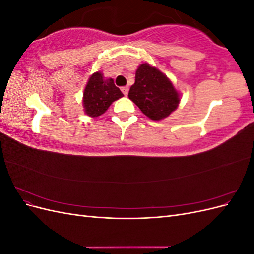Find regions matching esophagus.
Instances as JSON below:
<instances>
[{
    "mask_svg": "<svg viewBox=\"0 0 254 254\" xmlns=\"http://www.w3.org/2000/svg\"><path fill=\"white\" fill-rule=\"evenodd\" d=\"M121 90L123 92V94H124L125 96L128 94V92H129V88L128 87H123Z\"/></svg>",
    "mask_w": 254,
    "mask_h": 254,
    "instance_id": "esophagus-1",
    "label": "esophagus"
}]
</instances>
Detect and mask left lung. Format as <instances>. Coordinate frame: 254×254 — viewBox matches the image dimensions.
I'll use <instances>...</instances> for the list:
<instances>
[{
	"label": "left lung",
	"instance_id": "1",
	"mask_svg": "<svg viewBox=\"0 0 254 254\" xmlns=\"http://www.w3.org/2000/svg\"><path fill=\"white\" fill-rule=\"evenodd\" d=\"M129 98L153 121L168 117L179 105L180 97L173 83L158 68L143 64L135 72Z\"/></svg>",
	"mask_w": 254,
	"mask_h": 254
}]
</instances>
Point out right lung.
Wrapping results in <instances>:
<instances>
[{
  "label": "right lung",
  "mask_w": 254,
  "mask_h": 254,
  "mask_svg": "<svg viewBox=\"0 0 254 254\" xmlns=\"http://www.w3.org/2000/svg\"><path fill=\"white\" fill-rule=\"evenodd\" d=\"M123 93L115 86L113 79H104L101 72H96L89 78L83 92L82 104L84 111L92 118H97L106 112L110 105L121 98Z\"/></svg>",
  "instance_id": "add662e5"
}]
</instances>
